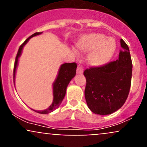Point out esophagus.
Here are the masks:
<instances>
[{
    "mask_svg": "<svg viewBox=\"0 0 147 147\" xmlns=\"http://www.w3.org/2000/svg\"><path fill=\"white\" fill-rule=\"evenodd\" d=\"M84 72L83 67L81 66L80 65H78V67L77 68V74H82Z\"/></svg>",
    "mask_w": 147,
    "mask_h": 147,
    "instance_id": "1",
    "label": "esophagus"
}]
</instances>
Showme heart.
Masks as SVG:
<instances>
[{"instance_id":"1","label":"heart","mask_w":147,"mask_h":147,"mask_svg":"<svg viewBox=\"0 0 147 147\" xmlns=\"http://www.w3.org/2000/svg\"><path fill=\"white\" fill-rule=\"evenodd\" d=\"M77 48L82 53H88L87 61L92 66H102L110 61L115 51L114 39L99 33L84 34L79 38Z\"/></svg>"}]
</instances>
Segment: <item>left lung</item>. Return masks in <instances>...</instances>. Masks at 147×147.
<instances>
[{
    "instance_id": "obj_1",
    "label": "left lung",
    "mask_w": 147,
    "mask_h": 147,
    "mask_svg": "<svg viewBox=\"0 0 147 147\" xmlns=\"http://www.w3.org/2000/svg\"><path fill=\"white\" fill-rule=\"evenodd\" d=\"M119 58L99 67L86 69L85 98L89 109L101 115H110L120 109L129 95L132 77L129 48L120 39Z\"/></svg>"
}]
</instances>
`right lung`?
<instances>
[{
    "instance_id": "right-lung-1",
    "label": "right lung",
    "mask_w": 147,
    "mask_h": 147,
    "mask_svg": "<svg viewBox=\"0 0 147 147\" xmlns=\"http://www.w3.org/2000/svg\"><path fill=\"white\" fill-rule=\"evenodd\" d=\"M42 34V32H36L31 35L30 37H28L25 40L24 43L20 46L18 51L16 55V60L14 63V82L15 80V75H16V68L18 65V58L21 57L22 50H23L24 45L28 43V41L33 36H37ZM76 70H77V63H65L62 64L60 66L59 70L58 75L57 76V78L54 82L52 86H53V102L48 109H45L43 111H34L35 112L41 114H48L52 112L57 109L60 104H61L62 101L65 95V92H66V88L68 85L70 83L72 78H74L76 75Z\"/></svg>"
}]
</instances>
